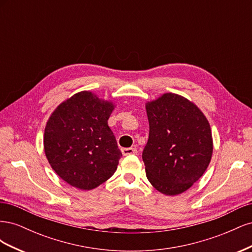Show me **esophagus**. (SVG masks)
I'll return each instance as SVG.
<instances>
[{
    "label": "esophagus",
    "mask_w": 252,
    "mask_h": 252,
    "mask_svg": "<svg viewBox=\"0 0 252 252\" xmlns=\"http://www.w3.org/2000/svg\"><path fill=\"white\" fill-rule=\"evenodd\" d=\"M122 154H123V156L136 155V154H138V150H136V148H133V147H130V148H122Z\"/></svg>",
    "instance_id": "1"
}]
</instances>
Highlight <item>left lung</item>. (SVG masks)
Wrapping results in <instances>:
<instances>
[{
    "label": "left lung",
    "mask_w": 252,
    "mask_h": 252,
    "mask_svg": "<svg viewBox=\"0 0 252 252\" xmlns=\"http://www.w3.org/2000/svg\"><path fill=\"white\" fill-rule=\"evenodd\" d=\"M149 138L143 150L148 181L159 192L175 195L199 180L212 156L207 119L187 98L165 94L146 104Z\"/></svg>",
    "instance_id": "left-lung-1"
}]
</instances>
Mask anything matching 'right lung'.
Segmentation results:
<instances>
[{
	"mask_svg": "<svg viewBox=\"0 0 252 252\" xmlns=\"http://www.w3.org/2000/svg\"><path fill=\"white\" fill-rule=\"evenodd\" d=\"M112 110V103L82 91L51 114L44 133L45 155L69 185L90 190L116 172L122 152L108 126Z\"/></svg>",
	"mask_w": 252,
	"mask_h": 252,
	"instance_id": "1",
	"label": "right lung"
}]
</instances>
